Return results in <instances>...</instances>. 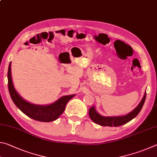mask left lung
<instances>
[{"instance_id": "1", "label": "left lung", "mask_w": 157, "mask_h": 157, "mask_svg": "<svg viewBox=\"0 0 157 157\" xmlns=\"http://www.w3.org/2000/svg\"><path fill=\"white\" fill-rule=\"evenodd\" d=\"M146 98V92H145L144 97L140 103L137 105L136 108L132 111L130 113L121 117H103L100 115L96 111L94 106L90 108L89 109V116L92 121H94L97 124L102 126H109V127H117L124 125L125 123L130 121L134 117H136L139 114L140 111L141 110L144 105V102Z\"/></svg>"}]
</instances>
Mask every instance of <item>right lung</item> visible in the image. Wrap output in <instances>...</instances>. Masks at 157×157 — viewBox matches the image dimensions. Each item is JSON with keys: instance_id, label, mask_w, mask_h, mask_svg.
<instances>
[{"instance_id": "1", "label": "right lung", "mask_w": 157, "mask_h": 157, "mask_svg": "<svg viewBox=\"0 0 157 157\" xmlns=\"http://www.w3.org/2000/svg\"><path fill=\"white\" fill-rule=\"evenodd\" d=\"M7 78L8 89L13 102L27 117L38 121L51 122L56 120L64 112L67 103L75 96V94L64 96L50 105H35L24 100L16 91L11 75V62L8 67Z\"/></svg>"}]
</instances>
